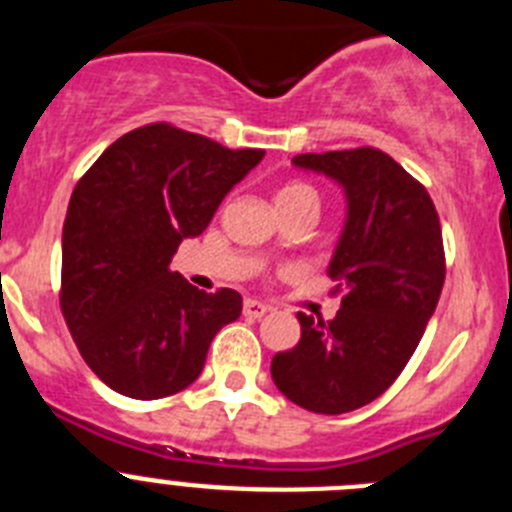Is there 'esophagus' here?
Masks as SVG:
<instances>
[{
    "label": "esophagus",
    "mask_w": 512,
    "mask_h": 512,
    "mask_svg": "<svg viewBox=\"0 0 512 512\" xmlns=\"http://www.w3.org/2000/svg\"><path fill=\"white\" fill-rule=\"evenodd\" d=\"M266 310H269V307L264 305V302H259V300H246L243 302V315H246V318H264L266 315Z\"/></svg>",
    "instance_id": "1"
}]
</instances>
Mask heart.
<instances>
[{"label": "heart", "mask_w": 512, "mask_h": 512, "mask_svg": "<svg viewBox=\"0 0 512 512\" xmlns=\"http://www.w3.org/2000/svg\"><path fill=\"white\" fill-rule=\"evenodd\" d=\"M315 202L318 205V194L310 184H302V182H292V184H284L282 189L277 192V205L279 202Z\"/></svg>", "instance_id": "1"}]
</instances>
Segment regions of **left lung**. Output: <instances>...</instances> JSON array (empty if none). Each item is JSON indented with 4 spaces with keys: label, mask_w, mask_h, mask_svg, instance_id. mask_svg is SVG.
<instances>
[{
    "label": "left lung",
    "mask_w": 512,
    "mask_h": 512,
    "mask_svg": "<svg viewBox=\"0 0 512 512\" xmlns=\"http://www.w3.org/2000/svg\"><path fill=\"white\" fill-rule=\"evenodd\" d=\"M292 164L346 194L328 266L343 300L328 323L297 312L300 343L271 359V379L310 413H351L400 377L423 338L446 279L441 223L423 184L377 148L300 153Z\"/></svg>",
    "instance_id": "1"
}]
</instances>
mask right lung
<instances>
[{
  "mask_svg": "<svg viewBox=\"0 0 512 512\" xmlns=\"http://www.w3.org/2000/svg\"><path fill=\"white\" fill-rule=\"evenodd\" d=\"M261 158L153 122L117 138L79 179L63 223L61 312L110 390L135 400L182 392L217 330L238 320L235 289L207 295L169 264Z\"/></svg>",
  "mask_w": 512,
  "mask_h": 512,
  "instance_id": "add662e5",
  "label": "right lung"
}]
</instances>
